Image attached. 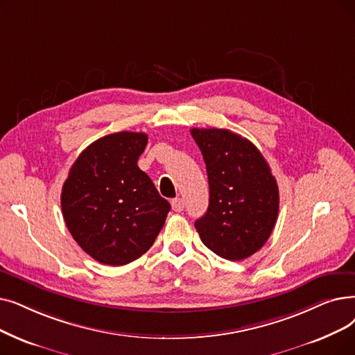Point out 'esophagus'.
<instances>
[{"label":"esophagus","mask_w":355,"mask_h":355,"mask_svg":"<svg viewBox=\"0 0 355 355\" xmlns=\"http://www.w3.org/2000/svg\"><path fill=\"white\" fill-rule=\"evenodd\" d=\"M171 206H173V210H174V211H182V210H184V202H182V198L177 197V198L171 200Z\"/></svg>","instance_id":"obj_1"}]
</instances>
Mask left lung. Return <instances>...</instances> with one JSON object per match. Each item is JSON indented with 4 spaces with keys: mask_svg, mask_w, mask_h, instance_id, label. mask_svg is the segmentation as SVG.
Returning a JSON list of instances; mask_svg holds the SVG:
<instances>
[{
    "mask_svg": "<svg viewBox=\"0 0 355 355\" xmlns=\"http://www.w3.org/2000/svg\"><path fill=\"white\" fill-rule=\"evenodd\" d=\"M209 178V207L194 222L200 239L225 259L261 250L279 216V186L257 146L227 129H191Z\"/></svg>",
    "mask_w": 355,
    "mask_h": 355,
    "instance_id": "left-lung-1",
    "label": "left lung"
}]
</instances>
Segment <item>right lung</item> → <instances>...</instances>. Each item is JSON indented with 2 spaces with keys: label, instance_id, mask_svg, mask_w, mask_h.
<instances>
[{
  "label": "right lung",
  "instance_id": "right-lung-1",
  "mask_svg": "<svg viewBox=\"0 0 355 355\" xmlns=\"http://www.w3.org/2000/svg\"><path fill=\"white\" fill-rule=\"evenodd\" d=\"M146 133L119 132L87 146L69 169L60 206L72 238L96 261L125 266L155 242L171 206L137 166Z\"/></svg>",
  "mask_w": 355,
  "mask_h": 355
}]
</instances>
